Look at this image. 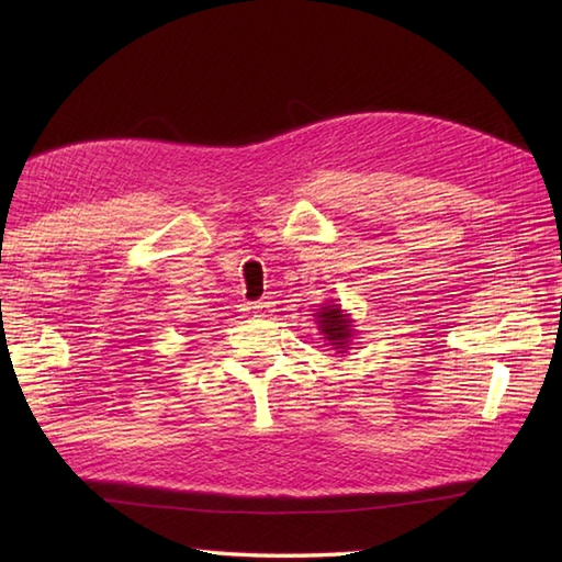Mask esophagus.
I'll list each match as a JSON object with an SVG mask.
<instances>
[{"label": "esophagus", "instance_id": "esophagus-1", "mask_svg": "<svg viewBox=\"0 0 562 562\" xmlns=\"http://www.w3.org/2000/svg\"><path fill=\"white\" fill-rule=\"evenodd\" d=\"M252 310H255L257 317H267V314L271 312V303H267V300H259V303L252 305Z\"/></svg>", "mask_w": 562, "mask_h": 562}]
</instances>
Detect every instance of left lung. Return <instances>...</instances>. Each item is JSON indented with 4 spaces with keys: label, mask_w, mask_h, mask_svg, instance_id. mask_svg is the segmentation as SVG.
Instances as JSON below:
<instances>
[{
    "label": "left lung",
    "mask_w": 562,
    "mask_h": 562,
    "mask_svg": "<svg viewBox=\"0 0 562 562\" xmlns=\"http://www.w3.org/2000/svg\"><path fill=\"white\" fill-rule=\"evenodd\" d=\"M317 317H319V328H322L324 338L331 340V346H336V348H346L348 338L352 336L348 314L340 312L338 305H331V307H324L322 312H317Z\"/></svg>",
    "instance_id": "8db88e82"
}]
</instances>
